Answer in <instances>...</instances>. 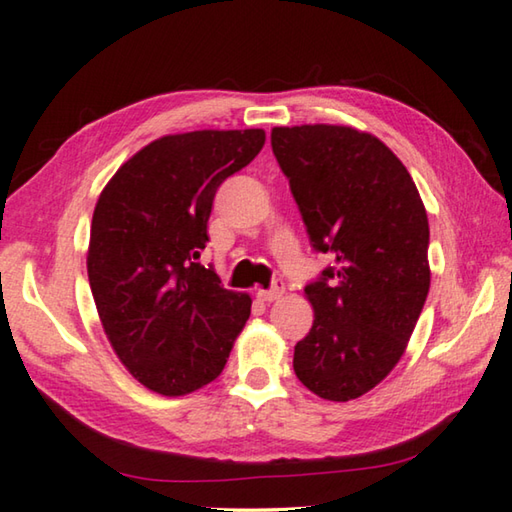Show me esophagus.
Here are the masks:
<instances>
[{
	"mask_svg": "<svg viewBox=\"0 0 512 512\" xmlns=\"http://www.w3.org/2000/svg\"><path fill=\"white\" fill-rule=\"evenodd\" d=\"M283 292H285V283H283L281 279H276V281L272 283V288H267V290H258V299L270 303V301L281 299V297H283Z\"/></svg>",
	"mask_w": 512,
	"mask_h": 512,
	"instance_id": "esophagus-1",
	"label": "esophagus"
}]
</instances>
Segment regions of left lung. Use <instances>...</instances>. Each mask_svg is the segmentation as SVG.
<instances>
[{"label":"left lung","mask_w":512,"mask_h":512,"mask_svg":"<svg viewBox=\"0 0 512 512\" xmlns=\"http://www.w3.org/2000/svg\"><path fill=\"white\" fill-rule=\"evenodd\" d=\"M272 150L312 247L333 265L306 285L315 324L294 373L319 398L364 396L405 353L429 292V224L414 179L373 134L274 128Z\"/></svg>","instance_id":"left-lung-1"}]
</instances>
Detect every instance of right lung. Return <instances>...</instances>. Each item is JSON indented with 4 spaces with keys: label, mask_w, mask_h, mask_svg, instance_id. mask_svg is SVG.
<instances>
[{
    "label": "right lung",
    "mask_w": 512,
    "mask_h": 512,
    "mask_svg": "<svg viewBox=\"0 0 512 512\" xmlns=\"http://www.w3.org/2000/svg\"><path fill=\"white\" fill-rule=\"evenodd\" d=\"M265 143L263 130H200L148 143L116 170L92 218L87 274L119 360L143 387L184 396L222 373L251 312L200 263L224 179Z\"/></svg>",
    "instance_id": "right-lung-1"
}]
</instances>
